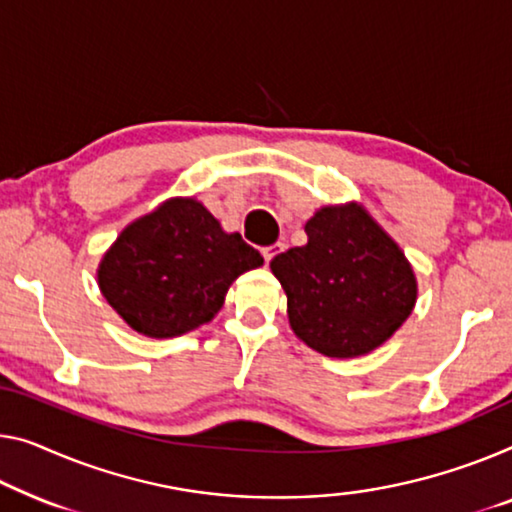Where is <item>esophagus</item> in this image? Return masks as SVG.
I'll use <instances>...</instances> for the list:
<instances>
[{
    "label": "esophagus",
    "instance_id": "1",
    "mask_svg": "<svg viewBox=\"0 0 512 512\" xmlns=\"http://www.w3.org/2000/svg\"><path fill=\"white\" fill-rule=\"evenodd\" d=\"M282 250H285V246H282V243H273V246H266V248H262V255H264V259L266 262H271L273 257H278Z\"/></svg>",
    "mask_w": 512,
    "mask_h": 512
}]
</instances>
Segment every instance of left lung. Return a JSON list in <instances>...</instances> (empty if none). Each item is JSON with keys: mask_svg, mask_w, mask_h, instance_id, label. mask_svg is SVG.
Returning <instances> with one entry per match:
<instances>
[{"mask_svg": "<svg viewBox=\"0 0 512 512\" xmlns=\"http://www.w3.org/2000/svg\"><path fill=\"white\" fill-rule=\"evenodd\" d=\"M308 243L271 259L296 338L331 358H354L391 338L416 303L407 257L361 204L322 207Z\"/></svg>", "mask_w": 512, "mask_h": 512, "instance_id": "left-lung-1", "label": "left lung"}]
</instances>
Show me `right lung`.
I'll return each mask as SVG.
<instances>
[{"instance_id": "right-lung-1", "label": "right lung", "mask_w": 512, "mask_h": 512, "mask_svg": "<svg viewBox=\"0 0 512 512\" xmlns=\"http://www.w3.org/2000/svg\"><path fill=\"white\" fill-rule=\"evenodd\" d=\"M262 264L202 202L172 197L117 236L98 264V287L133 331L160 340L211 322L232 282Z\"/></svg>"}]
</instances>
